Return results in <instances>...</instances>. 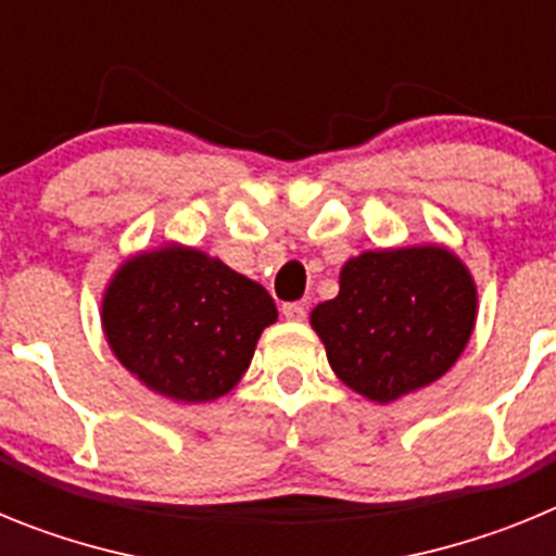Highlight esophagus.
Returning a JSON list of instances; mask_svg holds the SVG:
<instances>
[{
  "label": "esophagus",
  "mask_w": 556,
  "mask_h": 556,
  "mask_svg": "<svg viewBox=\"0 0 556 556\" xmlns=\"http://www.w3.org/2000/svg\"><path fill=\"white\" fill-rule=\"evenodd\" d=\"M283 317L292 323H301L306 320V303H283Z\"/></svg>",
  "instance_id": "1"
}]
</instances>
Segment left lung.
<instances>
[{"instance_id":"8db88e82","label":"left lung","mask_w":556,"mask_h":556,"mask_svg":"<svg viewBox=\"0 0 556 556\" xmlns=\"http://www.w3.org/2000/svg\"><path fill=\"white\" fill-rule=\"evenodd\" d=\"M473 326V278L440 244L356 255L339 273L337 298L312 312L331 370L376 404L445 376Z\"/></svg>"}]
</instances>
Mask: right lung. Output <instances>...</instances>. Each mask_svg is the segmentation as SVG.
Masks as SVG:
<instances>
[{"label":"right lung","mask_w":556,"mask_h":556,"mask_svg":"<svg viewBox=\"0 0 556 556\" xmlns=\"http://www.w3.org/2000/svg\"><path fill=\"white\" fill-rule=\"evenodd\" d=\"M275 320L262 283L184 244L127 258L102 298L113 356L152 392L184 404L233 390Z\"/></svg>","instance_id":"1"}]
</instances>
